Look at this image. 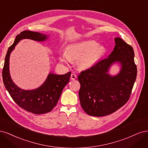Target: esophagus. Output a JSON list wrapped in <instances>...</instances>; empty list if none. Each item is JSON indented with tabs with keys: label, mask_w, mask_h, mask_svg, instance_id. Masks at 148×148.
I'll return each mask as SVG.
<instances>
[{
	"label": "esophagus",
	"mask_w": 148,
	"mask_h": 148,
	"mask_svg": "<svg viewBox=\"0 0 148 148\" xmlns=\"http://www.w3.org/2000/svg\"><path fill=\"white\" fill-rule=\"evenodd\" d=\"M76 78H77V75H76L75 74H72L71 75V80H75Z\"/></svg>",
	"instance_id": "esophagus-1"
}]
</instances>
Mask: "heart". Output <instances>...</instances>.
Returning a JSON list of instances; mask_svg holds the SVG:
<instances>
[{
	"instance_id": "1",
	"label": "heart",
	"mask_w": 148,
	"mask_h": 148,
	"mask_svg": "<svg viewBox=\"0 0 148 148\" xmlns=\"http://www.w3.org/2000/svg\"><path fill=\"white\" fill-rule=\"evenodd\" d=\"M106 49L94 40H85L68 45L66 53H62L60 60L68 64L71 60L77 61L79 67L85 69L91 67L102 58Z\"/></svg>"
}]
</instances>
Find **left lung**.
Listing matches in <instances>:
<instances>
[{
  "label": "left lung",
  "mask_w": 148,
  "mask_h": 148,
  "mask_svg": "<svg viewBox=\"0 0 148 148\" xmlns=\"http://www.w3.org/2000/svg\"><path fill=\"white\" fill-rule=\"evenodd\" d=\"M116 45L108 58L80 72L79 96L80 105L90 116L101 117L111 114L122 107L129 99L137 75L134 51L121 38L114 39ZM117 62L120 73L111 76L109 67Z\"/></svg>",
  "instance_id": "8db88e82"
}]
</instances>
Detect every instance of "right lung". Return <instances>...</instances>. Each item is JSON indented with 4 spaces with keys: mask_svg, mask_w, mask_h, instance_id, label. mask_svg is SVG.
<instances>
[{
    "mask_svg": "<svg viewBox=\"0 0 148 148\" xmlns=\"http://www.w3.org/2000/svg\"><path fill=\"white\" fill-rule=\"evenodd\" d=\"M44 41L47 36L39 32L24 31L16 36L13 44L9 47L5 58L2 70V79L5 87L9 94L20 108L36 114L50 112L58 103L62 91L67 84L71 74L68 72L63 75L50 73L40 87L32 90L19 88L12 81L9 73V58L15 45L22 39Z\"/></svg>",
    "mask_w": 148,
    "mask_h": 148,
    "instance_id": "1",
    "label": "right lung"
}]
</instances>
